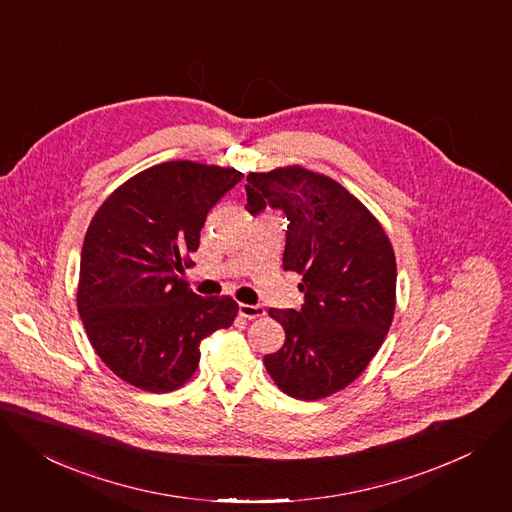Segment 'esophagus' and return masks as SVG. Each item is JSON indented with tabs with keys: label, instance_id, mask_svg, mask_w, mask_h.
Returning <instances> with one entry per match:
<instances>
[{
	"label": "esophagus",
	"instance_id": "esophagus-1",
	"mask_svg": "<svg viewBox=\"0 0 512 512\" xmlns=\"http://www.w3.org/2000/svg\"><path fill=\"white\" fill-rule=\"evenodd\" d=\"M239 314L243 318H259L265 314V308L261 304H239Z\"/></svg>",
	"mask_w": 512,
	"mask_h": 512
}]
</instances>
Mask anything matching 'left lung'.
Instances as JSON below:
<instances>
[{"label": "left lung", "instance_id": "8db88e82", "mask_svg": "<svg viewBox=\"0 0 512 512\" xmlns=\"http://www.w3.org/2000/svg\"><path fill=\"white\" fill-rule=\"evenodd\" d=\"M247 210L288 218L284 271L302 275L300 310H269L284 347L263 357L288 396L349 386L384 343L396 306V259L380 222L341 183L302 167L247 175Z\"/></svg>", "mask_w": 512, "mask_h": 512}]
</instances>
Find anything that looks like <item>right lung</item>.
I'll use <instances>...</instances> for the list:
<instances>
[{
    "label": "right lung",
    "instance_id": "add662e5",
    "mask_svg": "<svg viewBox=\"0 0 512 512\" xmlns=\"http://www.w3.org/2000/svg\"><path fill=\"white\" fill-rule=\"evenodd\" d=\"M237 169L167 161L134 175L100 206L81 249L77 308L89 343L124 382L171 392L200 363V343L228 329L237 302L181 280L214 204Z\"/></svg>",
    "mask_w": 512,
    "mask_h": 512
}]
</instances>
